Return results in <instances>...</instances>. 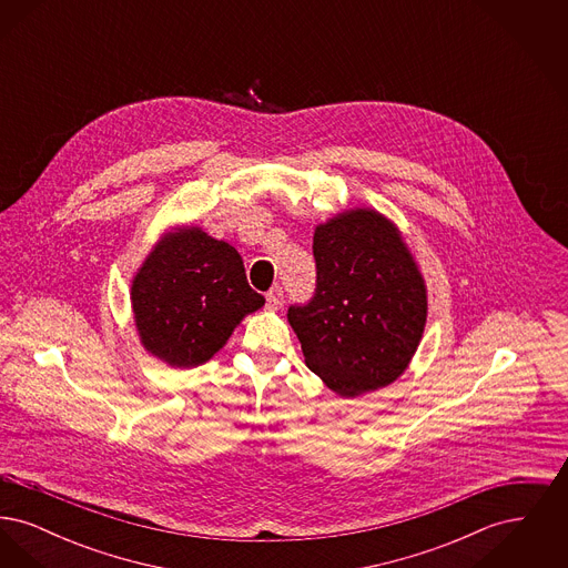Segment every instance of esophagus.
Listing matches in <instances>:
<instances>
[{
	"label": "esophagus",
	"mask_w": 568,
	"mask_h": 568,
	"mask_svg": "<svg viewBox=\"0 0 568 568\" xmlns=\"http://www.w3.org/2000/svg\"><path fill=\"white\" fill-rule=\"evenodd\" d=\"M281 304H283V290L281 287H272L271 292L266 294L268 311H278Z\"/></svg>",
	"instance_id": "esophagus-1"
}]
</instances>
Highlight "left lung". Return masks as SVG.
I'll use <instances>...</instances> for the list:
<instances>
[{
  "instance_id": "left-lung-1",
  "label": "left lung",
  "mask_w": 568,
  "mask_h": 568,
  "mask_svg": "<svg viewBox=\"0 0 568 568\" xmlns=\"http://www.w3.org/2000/svg\"><path fill=\"white\" fill-rule=\"evenodd\" d=\"M317 292L287 313L306 366L341 398L405 375L428 320V287L403 232L373 206L345 209L313 234Z\"/></svg>"
}]
</instances>
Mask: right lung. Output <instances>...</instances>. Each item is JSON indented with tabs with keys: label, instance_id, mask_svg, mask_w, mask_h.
<instances>
[{
	"label": "right lung",
	"instance_id": "right-lung-1",
	"mask_svg": "<svg viewBox=\"0 0 568 568\" xmlns=\"http://www.w3.org/2000/svg\"><path fill=\"white\" fill-rule=\"evenodd\" d=\"M130 300L142 349L172 368L206 364L266 302L248 287L241 253L200 225L163 232L135 271Z\"/></svg>",
	"mask_w": 568,
	"mask_h": 568
}]
</instances>
